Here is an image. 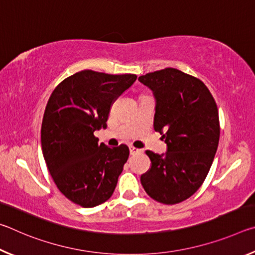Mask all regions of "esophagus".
Wrapping results in <instances>:
<instances>
[{
    "label": "esophagus",
    "mask_w": 255,
    "mask_h": 255,
    "mask_svg": "<svg viewBox=\"0 0 255 255\" xmlns=\"http://www.w3.org/2000/svg\"><path fill=\"white\" fill-rule=\"evenodd\" d=\"M129 150H130V154H131V155H135V154H138V153H141V149L133 147V146H130V147H129Z\"/></svg>",
    "instance_id": "1"
}]
</instances>
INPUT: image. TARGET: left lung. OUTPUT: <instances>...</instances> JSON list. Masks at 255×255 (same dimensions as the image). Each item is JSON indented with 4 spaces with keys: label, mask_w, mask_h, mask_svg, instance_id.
<instances>
[{
    "label": "left lung",
    "mask_w": 255,
    "mask_h": 255,
    "mask_svg": "<svg viewBox=\"0 0 255 255\" xmlns=\"http://www.w3.org/2000/svg\"><path fill=\"white\" fill-rule=\"evenodd\" d=\"M156 99L155 131L167 152L146 150L150 167L140 182L147 195L164 205L191 197L204 183L218 147V108L202 81L167 67L138 77Z\"/></svg>",
    "instance_id": "1"
}]
</instances>
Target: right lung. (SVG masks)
<instances>
[{"label":"right lung","instance_id":"1","mask_svg":"<svg viewBox=\"0 0 255 255\" xmlns=\"http://www.w3.org/2000/svg\"><path fill=\"white\" fill-rule=\"evenodd\" d=\"M135 74L84 70L56 86L41 124V148L49 173L68 200L84 208L112 196L129 156L126 145L108 147L94 136L107 127L112 103Z\"/></svg>","mask_w":255,"mask_h":255}]
</instances>
